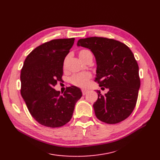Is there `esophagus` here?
Segmentation results:
<instances>
[{
	"instance_id": "1",
	"label": "esophagus",
	"mask_w": 160,
	"mask_h": 160,
	"mask_svg": "<svg viewBox=\"0 0 160 160\" xmlns=\"http://www.w3.org/2000/svg\"><path fill=\"white\" fill-rule=\"evenodd\" d=\"M82 95H87V94L88 91H87V90H86V89H82Z\"/></svg>"
}]
</instances>
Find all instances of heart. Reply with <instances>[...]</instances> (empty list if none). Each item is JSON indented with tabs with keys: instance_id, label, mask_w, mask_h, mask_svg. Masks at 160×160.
<instances>
[{
	"instance_id": "1",
	"label": "heart",
	"mask_w": 160,
	"mask_h": 160,
	"mask_svg": "<svg viewBox=\"0 0 160 160\" xmlns=\"http://www.w3.org/2000/svg\"><path fill=\"white\" fill-rule=\"evenodd\" d=\"M91 52L88 50H82L80 53L79 56L80 58H82L84 56L87 55L88 53H91ZM91 74L89 72H82L80 73H78V74L73 75L69 81L70 82L73 84L78 86V87H85L87 84L88 80L91 78Z\"/></svg>"
}]
</instances>
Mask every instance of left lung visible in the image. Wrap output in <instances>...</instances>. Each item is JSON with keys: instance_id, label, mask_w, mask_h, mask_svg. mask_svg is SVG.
<instances>
[{"instance_id": "8db88e82", "label": "left lung", "mask_w": 160, "mask_h": 160, "mask_svg": "<svg viewBox=\"0 0 160 160\" xmlns=\"http://www.w3.org/2000/svg\"><path fill=\"white\" fill-rule=\"evenodd\" d=\"M77 46L92 51L97 61L95 82L109 89L93 104L97 118L107 124H117L128 118L137 103L141 82L138 65L128 47L103 37L80 39Z\"/></svg>"}]
</instances>
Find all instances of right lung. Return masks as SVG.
Listing matches in <instances>:
<instances>
[{"mask_svg":"<svg viewBox=\"0 0 160 160\" xmlns=\"http://www.w3.org/2000/svg\"><path fill=\"white\" fill-rule=\"evenodd\" d=\"M74 38L55 39L34 48L26 57L21 72V95L32 116L39 124L58 128L72 117L75 105L82 94L75 86L62 95L54 89L61 81L63 61Z\"/></svg>","mask_w":160,"mask_h":160,"instance_id":"right-lung-1","label":"right lung"}]
</instances>
